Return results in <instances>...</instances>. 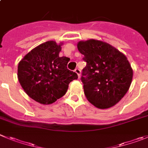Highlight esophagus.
Instances as JSON below:
<instances>
[{"label":"esophagus","mask_w":148,"mask_h":148,"mask_svg":"<svg viewBox=\"0 0 148 148\" xmlns=\"http://www.w3.org/2000/svg\"><path fill=\"white\" fill-rule=\"evenodd\" d=\"M75 73H77V75H78V78H79L80 75H81V70H80L79 69H78V68H75Z\"/></svg>","instance_id":"obj_1"}]
</instances>
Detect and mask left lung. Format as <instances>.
Masks as SVG:
<instances>
[{
	"instance_id": "left-lung-1",
	"label": "left lung",
	"mask_w": 148,
	"mask_h": 148,
	"mask_svg": "<svg viewBox=\"0 0 148 148\" xmlns=\"http://www.w3.org/2000/svg\"><path fill=\"white\" fill-rule=\"evenodd\" d=\"M78 50L86 62L81 80L88 101L98 108L113 106L126 94L133 70L126 56L102 41H81Z\"/></svg>"
}]
</instances>
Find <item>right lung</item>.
I'll return each instance as SVG.
<instances>
[{"label": "right lung", "instance_id": "1", "mask_svg": "<svg viewBox=\"0 0 148 148\" xmlns=\"http://www.w3.org/2000/svg\"><path fill=\"white\" fill-rule=\"evenodd\" d=\"M61 45L54 41L34 48L18 64L17 77L27 95L36 102L51 104L64 95L69 84L78 75L68 70L70 59L60 57Z\"/></svg>", "mask_w": 148, "mask_h": 148}]
</instances>
